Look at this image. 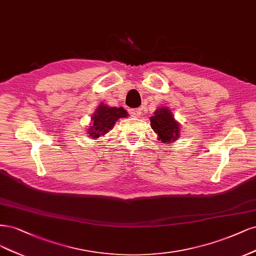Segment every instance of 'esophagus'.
I'll list each match as a JSON object with an SVG mask.
<instances>
[{
	"label": "esophagus",
	"instance_id": "1",
	"mask_svg": "<svg viewBox=\"0 0 256 256\" xmlns=\"http://www.w3.org/2000/svg\"><path fill=\"white\" fill-rule=\"evenodd\" d=\"M130 114L132 117L134 118H139L140 116H142V110H140L139 108H135V110H130Z\"/></svg>",
	"mask_w": 256,
	"mask_h": 256
}]
</instances>
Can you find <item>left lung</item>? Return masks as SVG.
<instances>
[{
  "instance_id": "left-lung-1",
  "label": "left lung",
  "mask_w": 256,
  "mask_h": 256,
  "mask_svg": "<svg viewBox=\"0 0 256 256\" xmlns=\"http://www.w3.org/2000/svg\"><path fill=\"white\" fill-rule=\"evenodd\" d=\"M151 128L162 144H170L180 137V123L174 120L172 112L167 107H160L150 117Z\"/></svg>"
}]
</instances>
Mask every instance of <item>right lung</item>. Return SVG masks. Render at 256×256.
<instances>
[{"mask_svg":"<svg viewBox=\"0 0 256 256\" xmlns=\"http://www.w3.org/2000/svg\"><path fill=\"white\" fill-rule=\"evenodd\" d=\"M128 112L123 107H110L103 103L98 105L96 112L92 117V123L88 130V136L92 138H98L106 134L112 128L114 123L120 118H126Z\"/></svg>","mask_w":256,"mask_h":256,"instance_id":"obj_1","label":"right lung"}]
</instances>
